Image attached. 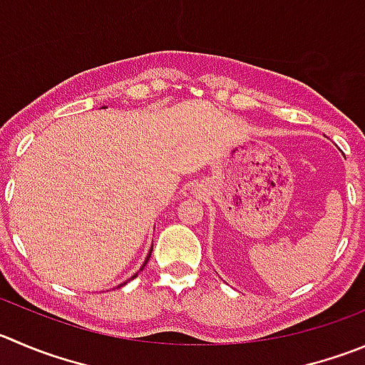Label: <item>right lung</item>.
<instances>
[{
	"mask_svg": "<svg viewBox=\"0 0 365 365\" xmlns=\"http://www.w3.org/2000/svg\"><path fill=\"white\" fill-rule=\"evenodd\" d=\"M150 252H152V249H150ZM148 258H150V255H148V256H147V259H145V263H143V267H145V265H147V262H148ZM143 267H141V270H143ZM133 277H136V276H133ZM121 284H125V283H121ZM121 284H120V287H121Z\"/></svg>",
	"mask_w": 365,
	"mask_h": 365,
	"instance_id": "1",
	"label": "right lung"
}]
</instances>
